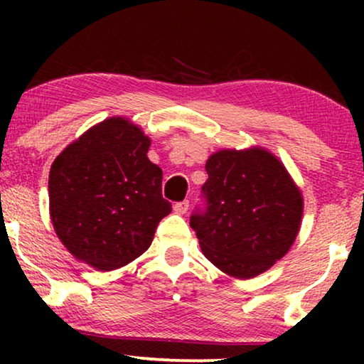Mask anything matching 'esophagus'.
<instances>
[{
  "label": "esophagus",
  "mask_w": 364,
  "mask_h": 364,
  "mask_svg": "<svg viewBox=\"0 0 364 364\" xmlns=\"http://www.w3.org/2000/svg\"><path fill=\"white\" fill-rule=\"evenodd\" d=\"M187 210H188V200L177 202L176 205H173V212L178 213V215H183V213H187Z\"/></svg>",
  "instance_id": "esophagus-1"
}]
</instances>
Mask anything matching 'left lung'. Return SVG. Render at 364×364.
<instances>
[{"label":"left lung","mask_w":364,"mask_h":364,"mask_svg":"<svg viewBox=\"0 0 364 364\" xmlns=\"http://www.w3.org/2000/svg\"><path fill=\"white\" fill-rule=\"evenodd\" d=\"M205 171V208L191 217L203 255L230 277L260 275L295 242L303 215L300 188L260 147L218 151Z\"/></svg>","instance_id":"left-lung-1"}]
</instances>
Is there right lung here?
I'll use <instances>...</instances> for the list:
<instances>
[{"label":"right lung","mask_w":364,"mask_h":364,"mask_svg":"<svg viewBox=\"0 0 364 364\" xmlns=\"http://www.w3.org/2000/svg\"><path fill=\"white\" fill-rule=\"evenodd\" d=\"M149 147L151 139L136 124L109 117L69 144L49 171L54 232L77 260L99 272L141 257L172 212Z\"/></svg>","instance_id":"right-lung-1"}]
</instances>
